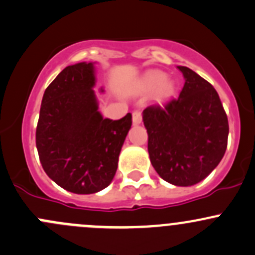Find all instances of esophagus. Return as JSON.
Returning a JSON list of instances; mask_svg holds the SVG:
<instances>
[{
	"label": "esophagus",
	"instance_id": "esophagus-1",
	"mask_svg": "<svg viewBox=\"0 0 255 255\" xmlns=\"http://www.w3.org/2000/svg\"><path fill=\"white\" fill-rule=\"evenodd\" d=\"M132 122L133 124H140V123L142 122V113H141L140 110H135V112L132 113Z\"/></svg>",
	"mask_w": 255,
	"mask_h": 255
}]
</instances>
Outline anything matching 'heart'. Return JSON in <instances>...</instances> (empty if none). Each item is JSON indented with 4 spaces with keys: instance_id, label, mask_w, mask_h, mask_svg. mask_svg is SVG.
I'll list each match as a JSON object with an SVG mask.
<instances>
[{
    "instance_id": "heart-1",
    "label": "heart",
    "mask_w": 255,
    "mask_h": 255,
    "mask_svg": "<svg viewBox=\"0 0 255 255\" xmlns=\"http://www.w3.org/2000/svg\"><path fill=\"white\" fill-rule=\"evenodd\" d=\"M142 88L147 92L156 91V93L161 98L169 97L174 91L173 83L166 80V75L163 72H158V71L147 73L145 77L142 78Z\"/></svg>"
}]
</instances>
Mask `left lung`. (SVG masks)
<instances>
[{
	"label": "left lung",
	"mask_w": 255,
	"mask_h": 255,
	"mask_svg": "<svg viewBox=\"0 0 255 255\" xmlns=\"http://www.w3.org/2000/svg\"><path fill=\"white\" fill-rule=\"evenodd\" d=\"M185 78L179 97L143 110L149 159L159 177L178 186L205 179L227 148L228 120L216 89L178 66Z\"/></svg>",
	"instance_id": "8db88e82"
}]
</instances>
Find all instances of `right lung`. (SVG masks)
<instances>
[{"mask_svg": "<svg viewBox=\"0 0 255 255\" xmlns=\"http://www.w3.org/2000/svg\"><path fill=\"white\" fill-rule=\"evenodd\" d=\"M92 62L67 66L45 89L36 125L39 159L65 190L93 194L112 183L132 120L104 119L98 112Z\"/></svg>", "mask_w": 255, "mask_h": 255, "instance_id": "1", "label": "right lung"}]
</instances>
